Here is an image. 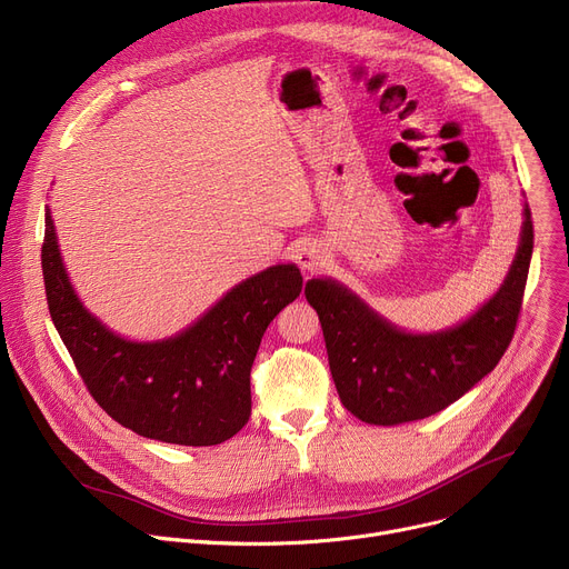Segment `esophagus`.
Returning a JSON list of instances; mask_svg holds the SVG:
<instances>
[{
    "label": "esophagus",
    "instance_id": "obj_1",
    "mask_svg": "<svg viewBox=\"0 0 569 569\" xmlns=\"http://www.w3.org/2000/svg\"><path fill=\"white\" fill-rule=\"evenodd\" d=\"M297 263L306 272H316V270H320L325 266V251L318 244H311V242L301 244L297 249Z\"/></svg>",
    "mask_w": 569,
    "mask_h": 569
}]
</instances>
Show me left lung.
<instances>
[{
    "mask_svg": "<svg viewBox=\"0 0 569 569\" xmlns=\"http://www.w3.org/2000/svg\"><path fill=\"white\" fill-rule=\"evenodd\" d=\"M533 251L531 209L525 203L515 261L490 301L453 329L406 333L331 279H311L306 299L325 333L329 368L342 406L379 427L425 420L490 375L518 327Z\"/></svg>",
    "mask_w": 569,
    "mask_h": 569,
    "instance_id": "obj_1",
    "label": "left lung"
}]
</instances>
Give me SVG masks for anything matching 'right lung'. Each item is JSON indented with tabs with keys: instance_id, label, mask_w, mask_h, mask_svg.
Wrapping results in <instances>:
<instances>
[{
	"instance_id": "add662e5",
	"label": "right lung",
	"mask_w": 569,
	"mask_h": 569,
	"mask_svg": "<svg viewBox=\"0 0 569 569\" xmlns=\"http://www.w3.org/2000/svg\"><path fill=\"white\" fill-rule=\"evenodd\" d=\"M42 277L51 322L92 399L133 433L186 447L220 445L247 425L249 372L258 345L303 283L297 266H272L231 288L179 336L131 342L79 301L49 209Z\"/></svg>"
}]
</instances>
